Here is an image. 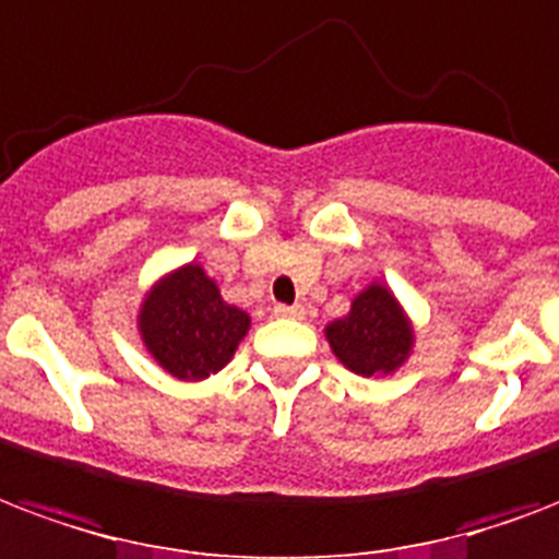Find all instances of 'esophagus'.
<instances>
[{"instance_id":"obj_1","label":"esophagus","mask_w":559,"mask_h":559,"mask_svg":"<svg viewBox=\"0 0 559 559\" xmlns=\"http://www.w3.org/2000/svg\"><path fill=\"white\" fill-rule=\"evenodd\" d=\"M272 313L281 319H305V308L301 305H275Z\"/></svg>"}]
</instances>
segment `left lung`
Wrapping results in <instances>:
<instances>
[{"label": "left lung", "mask_w": 559, "mask_h": 559, "mask_svg": "<svg viewBox=\"0 0 559 559\" xmlns=\"http://www.w3.org/2000/svg\"><path fill=\"white\" fill-rule=\"evenodd\" d=\"M325 336L340 364L357 374H386L407 360L413 328L402 305L381 284L366 287L352 301L348 317L325 328Z\"/></svg>", "instance_id": "obj_1"}]
</instances>
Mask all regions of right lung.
<instances>
[{
	"label": "right lung",
	"mask_w": 559,
	"mask_h": 559,
	"mask_svg": "<svg viewBox=\"0 0 559 559\" xmlns=\"http://www.w3.org/2000/svg\"><path fill=\"white\" fill-rule=\"evenodd\" d=\"M138 322L148 355L166 372L181 381H202L231 360L251 319L223 301L202 266L187 263L152 287Z\"/></svg>",
	"instance_id": "1"
}]
</instances>
